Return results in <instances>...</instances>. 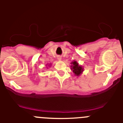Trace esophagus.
Instances as JSON below:
<instances>
[{
	"mask_svg": "<svg viewBox=\"0 0 123 123\" xmlns=\"http://www.w3.org/2000/svg\"><path fill=\"white\" fill-rule=\"evenodd\" d=\"M57 59H58V60L61 61L62 59V58H61V56H58V57H57Z\"/></svg>",
	"mask_w": 123,
	"mask_h": 123,
	"instance_id": "1",
	"label": "esophagus"
}]
</instances>
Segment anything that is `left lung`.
I'll return each mask as SVG.
<instances>
[{"label": "left lung", "mask_w": 123, "mask_h": 123, "mask_svg": "<svg viewBox=\"0 0 123 123\" xmlns=\"http://www.w3.org/2000/svg\"><path fill=\"white\" fill-rule=\"evenodd\" d=\"M71 64L72 65L71 66V67L73 72L75 75L79 76L82 73V72L83 71V68L80 66V65H79V64L75 61H74V62H72Z\"/></svg>", "instance_id": "left-lung-1"}]
</instances>
